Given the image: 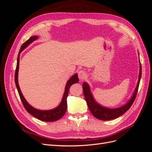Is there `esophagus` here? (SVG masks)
Segmentation results:
<instances>
[{"label": "esophagus", "mask_w": 152, "mask_h": 152, "mask_svg": "<svg viewBox=\"0 0 152 152\" xmlns=\"http://www.w3.org/2000/svg\"><path fill=\"white\" fill-rule=\"evenodd\" d=\"M78 76H79L80 80H84L87 77V73L84 70H80L79 72V73H78Z\"/></svg>", "instance_id": "34e87169"}]
</instances>
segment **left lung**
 <instances>
[{
  "mask_svg": "<svg viewBox=\"0 0 152 152\" xmlns=\"http://www.w3.org/2000/svg\"><path fill=\"white\" fill-rule=\"evenodd\" d=\"M138 55L139 53H138ZM140 73H139V77H138V81H137V84L136 85V88L134 91L132 96L131 97L130 99L123 106L121 107L115 108H110L103 107V106L99 104L95 99L94 98V96L93 93L91 91V87L89 85L84 82L82 84V88H83L84 95L87 102V106L90 110L91 113L93 115L94 117L97 118L98 119L102 121H108V120H112V119L116 118L118 117L121 116L122 114L126 112L127 110L130 108L131 105L132 104L133 102L136 98V96L137 93V90H138V87L140 85V82L141 77V65L140 61Z\"/></svg>",
  "mask_w": 152,
  "mask_h": 152,
  "instance_id": "1",
  "label": "left lung"
}]
</instances>
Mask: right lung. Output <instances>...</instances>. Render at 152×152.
Listing matches in <instances>:
<instances>
[{"label": "right lung", "instance_id": "right-lung-1", "mask_svg": "<svg viewBox=\"0 0 152 152\" xmlns=\"http://www.w3.org/2000/svg\"><path fill=\"white\" fill-rule=\"evenodd\" d=\"M38 38H39L38 36H35V35L32 36L28 40H26V42H24L21 45L20 52L18 53V59H17V65H16V68L15 71V84H16L17 90L18 91V93H19L20 99L22 102V103L23 104L24 107L26 109V111L28 112L30 114H31V115H33L34 117L39 119L40 121H45V122H53L60 119L64 115H65L67 108L66 98L68 95L69 89H70V87L72 84L77 83V82H79V78H78L77 73H75V74L72 76L70 79L67 81L66 86H65V92H64L63 93V98L61 99V102L56 108L51 110H41L35 108L34 107H32V106H31L28 102H27V101L25 99L23 95L21 93V89L19 86V84H18V71H19L20 56V54L23 50L26 48L28 47L31 43L33 42L34 41L36 40Z\"/></svg>", "mask_w": 152, "mask_h": 152}]
</instances>
